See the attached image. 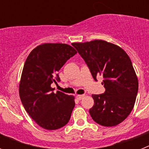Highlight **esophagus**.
<instances>
[{
	"label": "esophagus",
	"mask_w": 149,
	"mask_h": 149,
	"mask_svg": "<svg viewBox=\"0 0 149 149\" xmlns=\"http://www.w3.org/2000/svg\"><path fill=\"white\" fill-rule=\"evenodd\" d=\"M84 96H85V95H77L76 97H77V98L78 100H81L83 98H84Z\"/></svg>",
	"instance_id": "esophagus-1"
}]
</instances>
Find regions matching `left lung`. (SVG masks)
<instances>
[{"label": "left lung", "mask_w": 149, "mask_h": 149, "mask_svg": "<svg viewBox=\"0 0 149 149\" xmlns=\"http://www.w3.org/2000/svg\"><path fill=\"white\" fill-rule=\"evenodd\" d=\"M72 45L85 60L93 78L104 77V93L92 95L91 117L105 127L120 124L134 108L139 86L130 57L119 46L101 39Z\"/></svg>", "instance_id": "obj_1"}]
</instances>
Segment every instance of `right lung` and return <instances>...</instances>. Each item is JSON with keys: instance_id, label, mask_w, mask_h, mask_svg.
<instances>
[{"instance_id": "add662e5", "label": "right lung", "mask_w": 149, "mask_h": 149, "mask_svg": "<svg viewBox=\"0 0 149 149\" xmlns=\"http://www.w3.org/2000/svg\"><path fill=\"white\" fill-rule=\"evenodd\" d=\"M77 54L73 47L63 43H44L27 56L19 82V95L24 107L42 128L54 131L65 126L74 107V97L51 86L60 81L57 72Z\"/></svg>"}]
</instances>
